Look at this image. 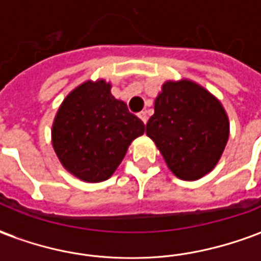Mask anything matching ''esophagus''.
<instances>
[{"instance_id": "obj_1", "label": "esophagus", "mask_w": 261, "mask_h": 261, "mask_svg": "<svg viewBox=\"0 0 261 261\" xmlns=\"http://www.w3.org/2000/svg\"><path fill=\"white\" fill-rule=\"evenodd\" d=\"M138 117L144 122V124H146V122H148V113L145 112V111H142V112L138 113Z\"/></svg>"}]
</instances>
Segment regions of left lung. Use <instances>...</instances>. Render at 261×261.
Wrapping results in <instances>:
<instances>
[{
    "instance_id": "left-lung-1",
    "label": "left lung",
    "mask_w": 261,
    "mask_h": 261,
    "mask_svg": "<svg viewBox=\"0 0 261 261\" xmlns=\"http://www.w3.org/2000/svg\"><path fill=\"white\" fill-rule=\"evenodd\" d=\"M230 134L223 105L196 82L168 81L154 99V113L146 123L175 176L197 180L214 170Z\"/></svg>"
}]
</instances>
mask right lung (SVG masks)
<instances>
[{
  "label": "right lung",
  "mask_w": 261,
  "mask_h": 261,
  "mask_svg": "<svg viewBox=\"0 0 261 261\" xmlns=\"http://www.w3.org/2000/svg\"><path fill=\"white\" fill-rule=\"evenodd\" d=\"M145 124L126 102L111 94L104 79L87 81L60 105L51 127V144L65 170L85 182L111 178Z\"/></svg>",
  "instance_id": "1"
}]
</instances>
